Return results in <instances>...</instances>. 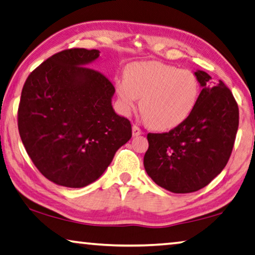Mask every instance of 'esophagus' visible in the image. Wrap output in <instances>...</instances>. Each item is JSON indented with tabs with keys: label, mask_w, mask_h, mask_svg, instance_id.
<instances>
[{
	"label": "esophagus",
	"mask_w": 255,
	"mask_h": 255,
	"mask_svg": "<svg viewBox=\"0 0 255 255\" xmlns=\"http://www.w3.org/2000/svg\"><path fill=\"white\" fill-rule=\"evenodd\" d=\"M131 130H132V136H139V135L143 134V131L140 130V129L137 126H135V125H134V126H132Z\"/></svg>",
	"instance_id": "obj_1"
}]
</instances>
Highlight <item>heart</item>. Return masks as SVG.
Masks as SVG:
<instances>
[{
    "instance_id": "obj_1",
    "label": "heart",
    "mask_w": 255,
    "mask_h": 255,
    "mask_svg": "<svg viewBox=\"0 0 255 255\" xmlns=\"http://www.w3.org/2000/svg\"><path fill=\"white\" fill-rule=\"evenodd\" d=\"M126 75L116 80L118 104L123 115L139 109L152 128L168 130L183 124L196 108L199 81L189 70L160 62L129 65Z\"/></svg>"
}]
</instances>
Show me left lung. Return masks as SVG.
Returning <instances> with one entry per match:
<instances>
[{
	"instance_id": "obj_1",
	"label": "left lung",
	"mask_w": 255,
	"mask_h": 255,
	"mask_svg": "<svg viewBox=\"0 0 255 255\" xmlns=\"http://www.w3.org/2000/svg\"><path fill=\"white\" fill-rule=\"evenodd\" d=\"M201 91L191 115L168 132L147 134L144 168L159 187L174 193L198 191L225 168L236 138L238 105L225 83L212 86L195 72Z\"/></svg>"
}]
</instances>
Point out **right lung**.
<instances>
[{
	"label": "right lung",
	"instance_id": "right-lung-1",
	"mask_svg": "<svg viewBox=\"0 0 255 255\" xmlns=\"http://www.w3.org/2000/svg\"><path fill=\"white\" fill-rule=\"evenodd\" d=\"M96 49H67L28 75L18 109L21 142L43 176L66 188L98 180L131 137V125L112 106L115 87L87 67Z\"/></svg>",
	"mask_w": 255,
	"mask_h": 255
}]
</instances>
